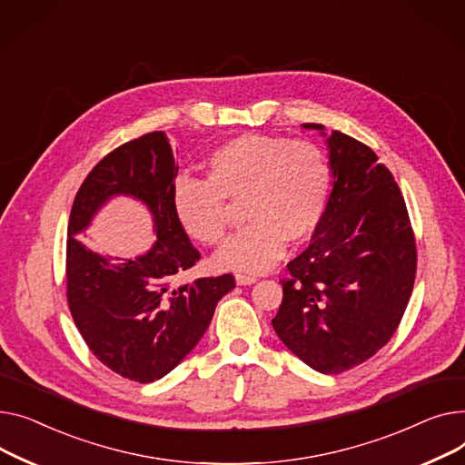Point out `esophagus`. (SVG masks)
<instances>
[{
	"label": "esophagus",
	"mask_w": 465,
	"mask_h": 465,
	"mask_svg": "<svg viewBox=\"0 0 465 465\" xmlns=\"http://www.w3.org/2000/svg\"><path fill=\"white\" fill-rule=\"evenodd\" d=\"M234 278H236V283H238V285H252V283L257 282V278H255V276H250V274H236Z\"/></svg>",
	"instance_id": "esophagus-1"
}]
</instances>
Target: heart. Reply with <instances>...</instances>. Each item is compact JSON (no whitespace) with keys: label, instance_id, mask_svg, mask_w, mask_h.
Listing matches in <instances>:
<instances>
[{"label":"heart","instance_id":"b5f03b06","mask_svg":"<svg viewBox=\"0 0 465 465\" xmlns=\"http://www.w3.org/2000/svg\"><path fill=\"white\" fill-rule=\"evenodd\" d=\"M208 180L180 176L173 210L182 229L201 243L217 245L227 234L225 199L243 197L250 223L215 257L223 270H268L287 240H308L321 225L332 193L334 173L326 153L310 143L272 134H238L208 155Z\"/></svg>","mask_w":465,"mask_h":465}]
</instances>
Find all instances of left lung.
<instances>
[{
  "mask_svg": "<svg viewBox=\"0 0 465 465\" xmlns=\"http://www.w3.org/2000/svg\"><path fill=\"white\" fill-rule=\"evenodd\" d=\"M326 136L321 124H304ZM331 203L308 250L287 264L272 319L289 351L321 373H341L387 345L411 298L417 245L405 201L371 148L332 131Z\"/></svg>",
  "mask_w": 465,
  "mask_h": 465,
  "instance_id": "8db88e82",
  "label": "left lung"
}]
</instances>
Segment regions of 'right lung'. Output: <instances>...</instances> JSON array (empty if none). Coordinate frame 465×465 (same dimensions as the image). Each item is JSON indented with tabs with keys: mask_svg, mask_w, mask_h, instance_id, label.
I'll use <instances>...</instances> for the list:
<instances>
[{
	"mask_svg": "<svg viewBox=\"0 0 465 465\" xmlns=\"http://www.w3.org/2000/svg\"><path fill=\"white\" fill-rule=\"evenodd\" d=\"M176 174L167 134L146 133L97 163L69 215L65 274L73 321L99 362L136 383H152L174 370L206 332L217 302L234 289L232 274L174 283L201 259L173 210ZM118 194L147 204L158 240L144 256L113 262L74 234Z\"/></svg>",
	"mask_w": 465,
	"mask_h": 465,
	"instance_id": "add662e5",
	"label": "right lung"
}]
</instances>
